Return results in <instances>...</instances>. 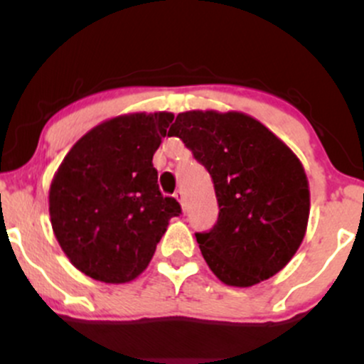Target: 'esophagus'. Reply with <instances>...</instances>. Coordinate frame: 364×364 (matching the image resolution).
I'll return each mask as SVG.
<instances>
[{
	"mask_svg": "<svg viewBox=\"0 0 364 364\" xmlns=\"http://www.w3.org/2000/svg\"><path fill=\"white\" fill-rule=\"evenodd\" d=\"M174 198H176L178 202L181 203L183 210H185V193H183V190H176V193H174Z\"/></svg>",
	"mask_w": 364,
	"mask_h": 364,
	"instance_id": "34e87169",
	"label": "esophagus"
}]
</instances>
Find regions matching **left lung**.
<instances>
[{"instance_id":"1","label":"left lung","mask_w":364,"mask_h":364,"mask_svg":"<svg viewBox=\"0 0 364 364\" xmlns=\"http://www.w3.org/2000/svg\"><path fill=\"white\" fill-rule=\"evenodd\" d=\"M169 136L193 152L214 181L219 217L196 232L207 265L228 286L250 287L282 270L298 252L310 215L299 159L243 112H179Z\"/></svg>"}]
</instances>
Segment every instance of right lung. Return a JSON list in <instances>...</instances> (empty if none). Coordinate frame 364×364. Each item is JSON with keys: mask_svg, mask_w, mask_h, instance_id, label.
Instances as JSON below:
<instances>
[{"mask_svg": "<svg viewBox=\"0 0 364 364\" xmlns=\"http://www.w3.org/2000/svg\"><path fill=\"white\" fill-rule=\"evenodd\" d=\"M173 112H135L97 124L63 159L49 190L54 236L95 281L123 284L147 269L171 217L181 214L157 185L152 157Z\"/></svg>", "mask_w": 364, "mask_h": 364, "instance_id": "1", "label": "right lung"}]
</instances>
